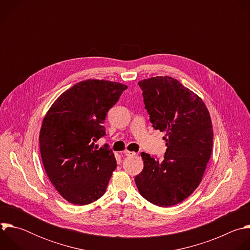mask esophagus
Returning a JSON list of instances; mask_svg holds the SVG:
<instances>
[{"mask_svg":"<svg viewBox=\"0 0 250 250\" xmlns=\"http://www.w3.org/2000/svg\"><path fill=\"white\" fill-rule=\"evenodd\" d=\"M124 154H125V156H133V155H135L134 152L128 151V150H125V151H124Z\"/></svg>","mask_w":250,"mask_h":250,"instance_id":"esophagus-1","label":"esophagus"}]
</instances>
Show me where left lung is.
Returning <instances> with one entry per match:
<instances>
[{
  "instance_id": "1",
  "label": "left lung",
  "mask_w": 250,
  "mask_h": 250,
  "mask_svg": "<svg viewBox=\"0 0 250 250\" xmlns=\"http://www.w3.org/2000/svg\"><path fill=\"white\" fill-rule=\"evenodd\" d=\"M152 127L165 131L162 161L142 152L144 170L134 181L148 202L171 207L199 186L209 160L213 131L203 100L179 81L157 76L138 82Z\"/></svg>"
}]
</instances>
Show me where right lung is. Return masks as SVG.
Masks as SVG:
<instances>
[{"label": "right lung", "mask_w": 250, "mask_h": 250, "mask_svg": "<svg viewBox=\"0 0 250 250\" xmlns=\"http://www.w3.org/2000/svg\"><path fill=\"white\" fill-rule=\"evenodd\" d=\"M127 86L104 80L81 81L50 106L41 132L42 163L50 182L69 203L88 205L101 198L117 168L104 136V119Z\"/></svg>", "instance_id": "1"}]
</instances>
